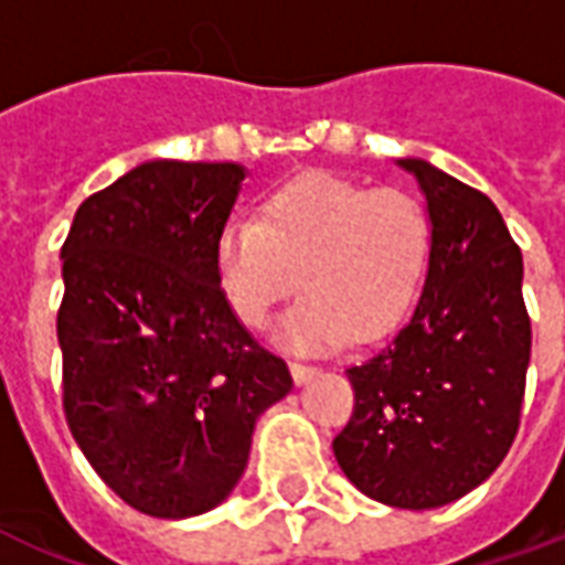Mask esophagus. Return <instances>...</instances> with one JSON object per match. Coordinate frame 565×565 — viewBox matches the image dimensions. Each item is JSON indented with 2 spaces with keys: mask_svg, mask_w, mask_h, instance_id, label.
<instances>
[{
  "mask_svg": "<svg viewBox=\"0 0 565 565\" xmlns=\"http://www.w3.org/2000/svg\"><path fill=\"white\" fill-rule=\"evenodd\" d=\"M290 373L299 385H305V382H311V379L317 376V367H311V364H301V361H290Z\"/></svg>",
  "mask_w": 565,
  "mask_h": 565,
  "instance_id": "1",
  "label": "esophagus"
}]
</instances>
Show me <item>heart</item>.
Returning <instances> with one entry per match:
<instances>
[{
  "label": "heart",
  "mask_w": 565,
  "mask_h": 565,
  "mask_svg": "<svg viewBox=\"0 0 565 565\" xmlns=\"http://www.w3.org/2000/svg\"><path fill=\"white\" fill-rule=\"evenodd\" d=\"M429 254L433 225L417 198L311 171L273 189L254 218H231L215 266L234 313L257 331L299 284L305 299L281 322V338L296 350H334L403 326Z\"/></svg>",
  "instance_id": "heart-1"
}]
</instances>
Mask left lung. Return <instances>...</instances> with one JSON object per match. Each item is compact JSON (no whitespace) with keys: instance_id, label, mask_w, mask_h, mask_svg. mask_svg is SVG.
Returning <instances> with one entry per match:
<instances>
[{"instance_id":"8db88e82","label":"left lung","mask_w":565,"mask_h":565,"mask_svg":"<svg viewBox=\"0 0 565 565\" xmlns=\"http://www.w3.org/2000/svg\"><path fill=\"white\" fill-rule=\"evenodd\" d=\"M424 189L433 254L415 317L347 370L343 473L373 501L433 510L462 498L510 454L522 420L531 317L522 248L498 206L424 159H399Z\"/></svg>"}]
</instances>
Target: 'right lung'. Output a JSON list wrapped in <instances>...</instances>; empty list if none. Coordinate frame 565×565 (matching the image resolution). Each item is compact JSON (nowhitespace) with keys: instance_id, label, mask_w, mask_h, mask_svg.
I'll return each mask as SVG.
<instances>
[{"instance_id":"obj_1","label":"right lung","mask_w":565,"mask_h":565,"mask_svg":"<svg viewBox=\"0 0 565 565\" xmlns=\"http://www.w3.org/2000/svg\"><path fill=\"white\" fill-rule=\"evenodd\" d=\"M243 178L234 162H145L85 198L62 245L64 417L103 483L157 519L225 501L257 417L292 387L218 287Z\"/></svg>"}]
</instances>
